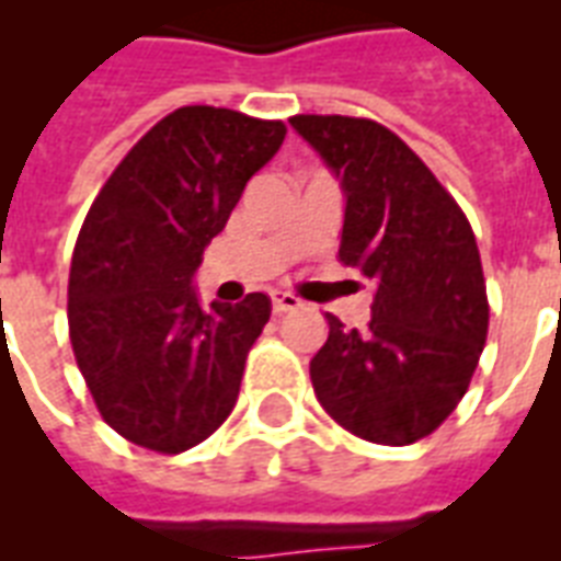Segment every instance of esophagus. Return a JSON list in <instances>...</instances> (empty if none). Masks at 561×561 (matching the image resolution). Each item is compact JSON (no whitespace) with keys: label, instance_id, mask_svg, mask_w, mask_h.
Instances as JSON below:
<instances>
[{"label":"esophagus","instance_id":"1","mask_svg":"<svg viewBox=\"0 0 561 561\" xmlns=\"http://www.w3.org/2000/svg\"><path fill=\"white\" fill-rule=\"evenodd\" d=\"M273 311L276 314H285V311H294V308H299V297H294V294H288V290H273Z\"/></svg>","mask_w":561,"mask_h":561}]
</instances>
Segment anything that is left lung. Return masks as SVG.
<instances>
[{
	"label": "left lung",
	"instance_id": "8db88e82",
	"mask_svg": "<svg viewBox=\"0 0 561 561\" xmlns=\"http://www.w3.org/2000/svg\"><path fill=\"white\" fill-rule=\"evenodd\" d=\"M290 127L341 180V262L375 282L373 320L334 314L311 358L317 401L350 434L410 445L469 390L489 302L474 232L425 162L378 122L294 116Z\"/></svg>",
	"mask_w": 561,
	"mask_h": 561
}]
</instances>
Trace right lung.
I'll list each match as a JSON object with an SVG mask.
<instances>
[{"label":"right lung","instance_id":"obj_1","mask_svg":"<svg viewBox=\"0 0 561 561\" xmlns=\"http://www.w3.org/2000/svg\"><path fill=\"white\" fill-rule=\"evenodd\" d=\"M285 134L236 110L180 107L130 148L87 211L69 337L95 408L130 443L188 451L236 408L271 299L203 308L194 273Z\"/></svg>","mask_w":561,"mask_h":561}]
</instances>
